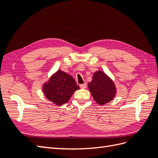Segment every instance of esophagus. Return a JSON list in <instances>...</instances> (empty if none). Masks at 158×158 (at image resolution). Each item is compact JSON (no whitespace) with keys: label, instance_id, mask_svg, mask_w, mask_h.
<instances>
[{"label":"esophagus","instance_id":"esophagus-1","mask_svg":"<svg viewBox=\"0 0 158 158\" xmlns=\"http://www.w3.org/2000/svg\"><path fill=\"white\" fill-rule=\"evenodd\" d=\"M79 86H80L81 88V89H85V88L87 87V83H83V84H81Z\"/></svg>","mask_w":158,"mask_h":158}]
</instances>
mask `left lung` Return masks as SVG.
<instances>
[{"mask_svg": "<svg viewBox=\"0 0 158 158\" xmlns=\"http://www.w3.org/2000/svg\"><path fill=\"white\" fill-rule=\"evenodd\" d=\"M88 88L95 101L100 105L110 102L116 93L114 83L105 73L101 71L94 73L92 80L88 83Z\"/></svg>", "mask_w": 158, "mask_h": 158, "instance_id": "left-lung-1", "label": "left lung"}]
</instances>
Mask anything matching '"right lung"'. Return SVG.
<instances>
[{
    "instance_id": "1",
    "label": "right lung",
    "mask_w": 158,
    "mask_h": 158,
    "mask_svg": "<svg viewBox=\"0 0 158 158\" xmlns=\"http://www.w3.org/2000/svg\"><path fill=\"white\" fill-rule=\"evenodd\" d=\"M79 89L73 77L61 70L54 73L42 87L46 98L58 106L67 103L75 91Z\"/></svg>"
}]
</instances>
